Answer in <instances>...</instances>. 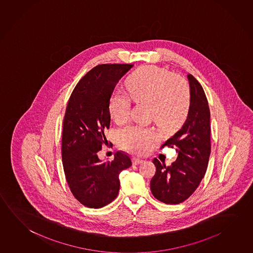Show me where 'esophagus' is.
Returning a JSON list of instances; mask_svg holds the SVG:
<instances>
[{
    "instance_id": "34e87169",
    "label": "esophagus",
    "mask_w": 253,
    "mask_h": 253,
    "mask_svg": "<svg viewBox=\"0 0 253 253\" xmlns=\"http://www.w3.org/2000/svg\"><path fill=\"white\" fill-rule=\"evenodd\" d=\"M142 159H139V158H136V157H133L132 158V164H135V165H137V164H141Z\"/></svg>"
}]
</instances>
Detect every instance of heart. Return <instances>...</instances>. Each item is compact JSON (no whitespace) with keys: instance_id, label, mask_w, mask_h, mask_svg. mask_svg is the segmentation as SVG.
I'll return each mask as SVG.
<instances>
[{"instance_id":"heart-1","label":"heart","mask_w":253,"mask_h":253,"mask_svg":"<svg viewBox=\"0 0 253 253\" xmlns=\"http://www.w3.org/2000/svg\"><path fill=\"white\" fill-rule=\"evenodd\" d=\"M127 95L116 90L112 94L108 111L117 124L129 117L130 100L149 104V116L161 128L171 129L186 120L190 107V89L181 76L156 67H142L126 81ZM157 137L155 129L129 125L116 132V141L125 150L142 154L148 150Z\"/></svg>"}]
</instances>
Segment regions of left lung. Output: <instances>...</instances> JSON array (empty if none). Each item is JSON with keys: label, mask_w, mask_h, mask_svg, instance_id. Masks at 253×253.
I'll list each match as a JSON object with an SVG mask.
<instances>
[{"label": "left lung", "mask_w": 253, "mask_h": 253, "mask_svg": "<svg viewBox=\"0 0 253 253\" xmlns=\"http://www.w3.org/2000/svg\"><path fill=\"white\" fill-rule=\"evenodd\" d=\"M187 79L191 99L186 122L164 144L175 147L177 160L170 166H165L156 158L153 160L156 171L151 179V192L164 204H180L191 196L205 175L211 155L208 100L199 82L190 74Z\"/></svg>", "instance_id": "1"}]
</instances>
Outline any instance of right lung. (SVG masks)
Here are the masks:
<instances>
[{
    "label": "right lung",
    "mask_w": 253,
    "mask_h": 253,
    "mask_svg": "<svg viewBox=\"0 0 253 253\" xmlns=\"http://www.w3.org/2000/svg\"><path fill=\"white\" fill-rule=\"evenodd\" d=\"M131 64H104L93 67L76 84L67 103L62 132L63 168L76 199L89 208L110 204L120 190L119 174L131 166L127 154L118 151L112 162L99 160L110 126L108 103Z\"/></svg>",
    "instance_id": "1"
}]
</instances>
